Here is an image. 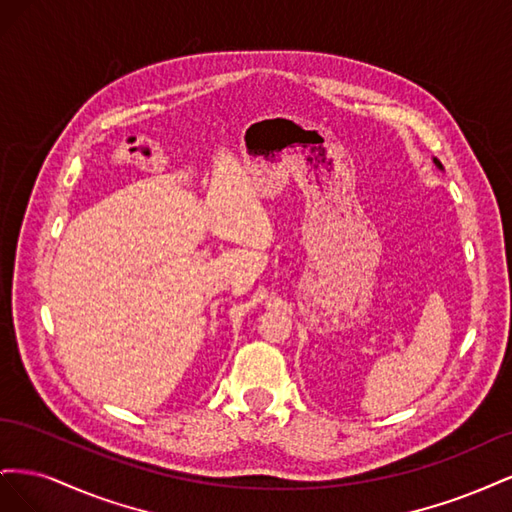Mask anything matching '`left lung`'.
<instances>
[{"label":"left lung","instance_id":"1","mask_svg":"<svg viewBox=\"0 0 512 512\" xmlns=\"http://www.w3.org/2000/svg\"><path fill=\"white\" fill-rule=\"evenodd\" d=\"M433 162H436V164H438V166H440V168H442V164H440V162H438V160H433Z\"/></svg>","mask_w":512,"mask_h":512}]
</instances>
